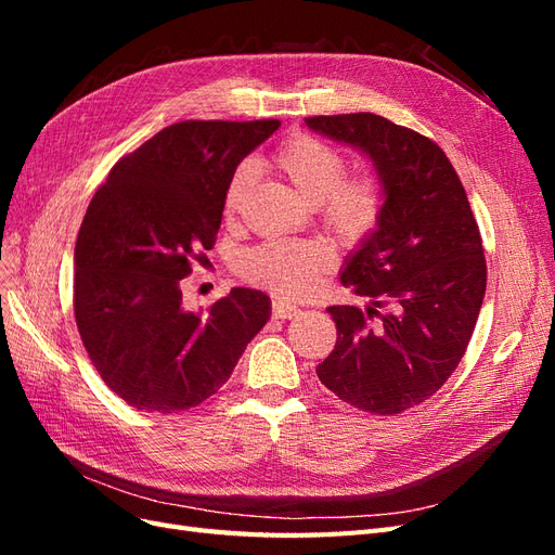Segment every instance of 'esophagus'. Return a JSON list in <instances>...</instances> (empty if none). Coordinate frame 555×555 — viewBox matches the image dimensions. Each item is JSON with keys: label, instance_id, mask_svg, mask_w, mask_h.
<instances>
[{"label": "esophagus", "instance_id": "1", "mask_svg": "<svg viewBox=\"0 0 555 555\" xmlns=\"http://www.w3.org/2000/svg\"><path fill=\"white\" fill-rule=\"evenodd\" d=\"M298 314H300V310L296 306L284 304V300H280V298L273 300V317L275 319H294Z\"/></svg>", "mask_w": 555, "mask_h": 555}]
</instances>
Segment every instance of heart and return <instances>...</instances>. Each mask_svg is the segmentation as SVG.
Here are the masks:
<instances>
[{
    "instance_id": "heart-1",
    "label": "heart",
    "mask_w": 555,
    "mask_h": 555,
    "mask_svg": "<svg viewBox=\"0 0 555 555\" xmlns=\"http://www.w3.org/2000/svg\"><path fill=\"white\" fill-rule=\"evenodd\" d=\"M275 162L298 194L317 206L335 236L354 243L377 227L384 208L382 184L373 173L345 176L347 159L338 147L300 133L278 150ZM255 176V164L249 162L233 171L224 192L227 217L238 212ZM331 266L333 251L322 241H268L245 251L238 271L284 298H306L319 289Z\"/></svg>"
}]
</instances>
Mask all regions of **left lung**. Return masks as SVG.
Segmentation results:
<instances>
[{"label": "left lung", "mask_w": 555, "mask_h": 555, "mask_svg": "<svg viewBox=\"0 0 555 555\" xmlns=\"http://www.w3.org/2000/svg\"><path fill=\"white\" fill-rule=\"evenodd\" d=\"M306 125L371 157L384 192L377 229L340 275L365 310L331 306L338 340L317 377L371 414H400L456 371L486 294L479 227L438 143L375 113L314 115ZM389 305V313L376 308Z\"/></svg>", "instance_id": "obj_1"}]
</instances>
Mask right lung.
<instances>
[{
  "label": "right lung",
  "instance_id": "obj_1",
  "mask_svg": "<svg viewBox=\"0 0 555 555\" xmlns=\"http://www.w3.org/2000/svg\"><path fill=\"white\" fill-rule=\"evenodd\" d=\"M278 127L176 122L117 162L92 196L74 249V312L96 373L127 405H201L271 317V298L245 287L184 310L180 282L215 245L236 166Z\"/></svg>",
  "mask_w": 555,
  "mask_h": 555
}]
</instances>
